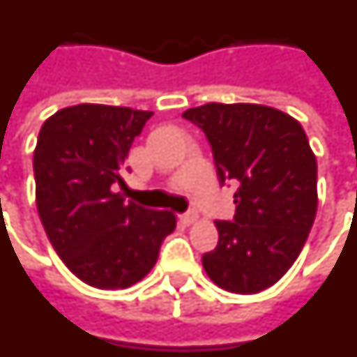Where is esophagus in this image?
<instances>
[{
	"mask_svg": "<svg viewBox=\"0 0 357 357\" xmlns=\"http://www.w3.org/2000/svg\"><path fill=\"white\" fill-rule=\"evenodd\" d=\"M179 218H181V221H183V223L190 225V223H196L199 215H197L196 211H188V212H185V214L179 215Z\"/></svg>",
	"mask_w": 357,
	"mask_h": 357,
	"instance_id": "esophagus-1",
	"label": "esophagus"
}]
</instances>
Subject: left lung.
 <instances>
[{
    "label": "left lung",
    "mask_w": 357,
    "mask_h": 357,
    "mask_svg": "<svg viewBox=\"0 0 357 357\" xmlns=\"http://www.w3.org/2000/svg\"><path fill=\"white\" fill-rule=\"evenodd\" d=\"M205 134L220 185L234 183L236 214L215 221L220 241L203 254L205 272L234 294L280 281L312 229L317 165L303 127L289 114L254 103H206L183 112Z\"/></svg>",
    "instance_id": "1"
}]
</instances>
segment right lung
Returning a JSON list of instances; mask_svg holds the SVG:
<instances>
[{"label": "right lung", "instance_id": "right-lung-1", "mask_svg": "<svg viewBox=\"0 0 357 357\" xmlns=\"http://www.w3.org/2000/svg\"><path fill=\"white\" fill-rule=\"evenodd\" d=\"M149 110L83 103L43 123L34 151L36 205L68 271L96 289H127L158 261L176 215L125 202V160Z\"/></svg>", "mask_w": 357, "mask_h": 357}]
</instances>
